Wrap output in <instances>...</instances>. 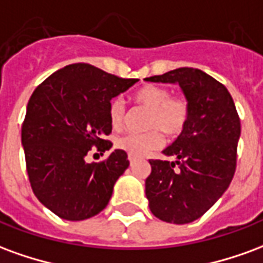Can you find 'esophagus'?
<instances>
[{"mask_svg":"<svg viewBox=\"0 0 263 263\" xmlns=\"http://www.w3.org/2000/svg\"><path fill=\"white\" fill-rule=\"evenodd\" d=\"M134 162H135V160H134V158H129V165H134Z\"/></svg>","mask_w":263,"mask_h":263,"instance_id":"obj_1","label":"esophagus"}]
</instances>
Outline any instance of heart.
<instances>
[{
  "mask_svg": "<svg viewBox=\"0 0 263 263\" xmlns=\"http://www.w3.org/2000/svg\"><path fill=\"white\" fill-rule=\"evenodd\" d=\"M134 101L148 109L146 129H156L145 134L129 132L117 139V148L124 151L129 158H143L162 146V131L169 138L180 135L189 120V104L186 100L171 97L167 88L159 86H145L134 94ZM126 109L121 98H112L108 104V120L114 129L124 125Z\"/></svg>",
  "mask_w": 263,
  "mask_h": 263,
  "instance_id": "heart-1",
  "label": "heart"
}]
</instances>
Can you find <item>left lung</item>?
<instances>
[{"mask_svg":"<svg viewBox=\"0 0 263 263\" xmlns=\"http://www.w3.org/2000/svg\"><path fill=\"white\" fill-rule=\"evenodd\" d=\"M145 81L179 84L189 104V120L175 142L162 151L176 160H149L145 194L155 217L187 224L215 204L237 166L241 122L231 94L198 69L180 67Z\"/></svg>","mask_w":263,"mask_h":263,"instance_id":"left-lung-1","label":"left lung"}]
</instances>
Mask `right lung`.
I'll return each mask as SVG.
<instances>
[{"mask_svg": "<svg viewBox=\"0 0 263 263\" xmlns=\"http://www.w3.org/2000/svg\"><path fill=\"white\" fill-rule=\"evenodd\" d=\"M137 81L76 63L49 76L29 98L21 135L26 172L37 200L60 218L87 220L107 207L128 155L115 149L101 163L86 156L92 146L111 149L104 139L112 129L108 104Z\"/></svg>", "mask_w": 263, "mask_h": 263, "instance_id": "right-lung-1", "label": "right lung"}]
</instances>
